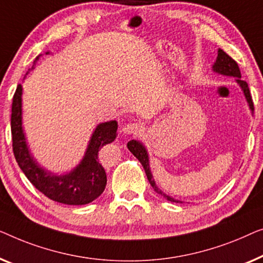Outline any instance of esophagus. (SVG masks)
<instances>
[{"label":"esophagus","instance_id":"obj_1","mask_svg":"<svg viewBox=\"0 0 263 263\" xmlns=\"http://www.w3.org/2000/svg\"><path fill=\"white\" fill-rule=\"evenodd\" d=\"M123 131L126 135H136V133L142 131V125L138 123H128L123 127Z\"/></svg>","mask_w":263,"mask_h":263}]
</instances>
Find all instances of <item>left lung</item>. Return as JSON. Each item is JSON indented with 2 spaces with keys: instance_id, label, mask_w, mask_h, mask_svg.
<instances>
[{
  "instance_id": "obj_1",
  "label": "left lung",
  "mask_w": 263,
  "mask_h": 263,
  "mask_svg": "<svg viewBox=\"0 0 263 263\" xmlns=\"http://www.w3.org/2000/svg\"><path fill=\"white\" fill-rule=\"evenodd\" d=\"M213 70L216 72L223 73V75L237 77V82L239 83V86L242 87V89L244 91V95H246V98H247V101L249 102V106H250L251 110H254V103H253V99H251V95H250V91H249V87H248V83L246 82V81L241 80V70H239V66L237 64V62H236L235 59H232L228 53H225L223 50H218V57H217L216 63H214V65H213ZM127 147H128V150H130L131 153L135 155L137 158H138V161L140 162V163H142L144 170H145L147 180H149V182H150L151 186H153L154 190L156 191L157 193L163 195L164 198H167L169 201L180 202L177 200H174L173 198L168 197V195L164 194L161 190H158V187L156 186V183H155V181L153 179V175H151L150 165H149V158H147V154L145 151V147H144L139 142H137V140H131V142H128Z\"/></svg>"
}]
</instances>
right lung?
Returning a JSON list of instances; mask_svg holds the SVG:
<instances>
[{
	"instance_id": "right-lung-1",
	"label": "right lung",
	"mask_w": 263,
	"mask_h": 263,
	"mask_svg": "<svg viewBox=\"0 0 263 263\" xmlns=\"http://www.w3.org/2000/svg\"><path fill=\"white\" fill-rule=\"evenodd\" d=\"M21 94L22 88L19 84L13 96L10 127L14 156L27 179L51 200L65 205H86L99 198L105 191L107 183L106 172L99 162V151L103 145L116 139L117 121L100 124L91 137L86 156L79 167L68 175L56 176L40 168L29 156L21 127Z\"/></svg>"
}]
</instances>
